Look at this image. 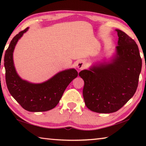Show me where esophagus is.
Segmentation results:
<instances>
[{
  "label": "esophagus",
  "mask_w": 146,
  "mask_h": 146,
  "mask_svg": "<svg viewBox=\"0 0 146 146\" xmlns=\"http://www.w3.org/2000/svg\"><path fill=\"white\" fill-rule=\"evenodd\" d=\"M76 67L78 70H82L85 67V62L83 60H79L76 64Z\"/></svg>",
  "instance_id": "obj_1"
}]
</instances>
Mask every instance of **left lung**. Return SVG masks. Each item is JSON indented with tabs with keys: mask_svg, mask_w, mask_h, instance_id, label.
I'll list each match as a JSON object with an SVG mask.
<instances>
[{
	"mask_svg": "<svg viewBox=\"0 0 146 146\" xmlns=\"http://www.w3.org/2000/svg\"><path fill=\"white\" fill-rule=\"evenodd\" d=\"M118 40L111 60L101 62L79 73L84 81L83 97L92 111H117L134 95L142 69V59L135 40L116 29Z\"/></svg>",
	"mask_w": 146,
	"mask_h": 146,
	"instance_id": "obj_1",
	"label": "left lung"
}]
</instances>
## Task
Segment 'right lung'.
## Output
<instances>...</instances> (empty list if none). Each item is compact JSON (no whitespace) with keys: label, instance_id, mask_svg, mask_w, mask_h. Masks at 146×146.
<instances>
[{"label":"right lung","instance_id":"right-lung-1","mask_svg":"<svg viewBox=\"0 0 146 146\" xmlns=\"http://www.w3.org/2000/svg\"><path fill=\"white\" fill-rule=\"evenodd\" d=\"M28 28L14 36L5 53L6 85L12 97L24 110L31 112L46 111L58 104L66 88L78 76V72L75 69L64 70L40 84L23 80L15 68L13 53L17 42Z\"/></svg>","mask_w":146,"mask_h":146}]
</instances>
